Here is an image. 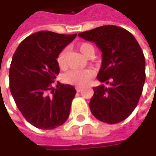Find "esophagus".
I'll return each mask as SVG.
<instances>
[{
  "label": "esophagus",
  "instance_id": "34e87169",
  "mask_svg": "<svg viewBox=\"0 0 156 156\" xmlns=\"http://www.w3.org/2000/svg\"><path fill=\"white\" fill-rule=\"evenodd\" d=\"M75 89H76V91H77V92H80V91H81V87H75Z\"/></svg>",
  "mask_w": 156,
  "mask_h": 156
}]
</instances>
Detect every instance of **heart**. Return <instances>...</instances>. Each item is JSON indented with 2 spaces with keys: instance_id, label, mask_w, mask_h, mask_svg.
Instances as JSON below:
<instances>
[{
  "instance_id": "1",
  "label": "heart",
  "mask_w": 156,
  "mask_h": 156,
  "mask_svg": "<svg viewBox=\"0 0 156 156\" xmlns=\"http://www.w3.org/2000/svg\"><path fill=\"white\" fill-rule=\"evenodd\" d=\"M79 49L85 57H87L90 55H94V52L93 46L90 45L89 43H81V45L79 46ZM66 55H67V51L64 49L60 52L59 55H57V64L60 67V69H64L66 67V64H67ZM92 75H93V72L88 69L70 70L63 75V81L70 85L81 87V86L86 85L87 82L90 81Z\"/></svg>"
}]
</instances>
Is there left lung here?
Returning <instances> with one entry per match:
<instances>
[{
  "mask_svg": "<svg viewBox=\"0 0 156 156\" xmlns=\"http://www.w3.org/2000/svg\"><path fill=\"white\" fill-rule=\"evenodd\" d=\"M93 41L102 52L97 80L107 86L93 87L91 113L101 122L115 124L131 115L145 82V58L132 34L114 25L95 27L78 34Z\"/></svg>",
  "mask_w": 156,
  "mask_h": 156,
  "instance_id": "1",
  "label": "left lung"
}]
</instances>
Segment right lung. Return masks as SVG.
Listing matches in <instances>:
<instances>
[{
    "instance_id": "1",
    "label": "right lung",
    "mask_w": 156,
    "mask_h": 156,
    "mask_svg": "<svg viewBox=\"0 0 156 156\" xmlns=\"http://www.w3.org/2000/svg\"><path fill=\"white\" fill-rule=\"evenodd\" d=\"M76 35L40 31L23 40L13 55L10 92L24 118L38 129H55L69 118L75 87L52 84L60 73L57 55Z\"/></svg>"
}]
</instances>
